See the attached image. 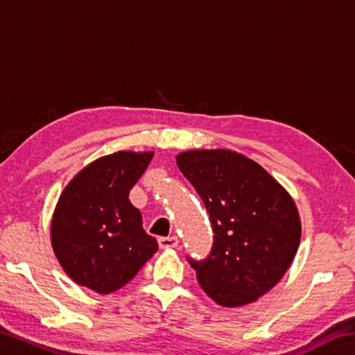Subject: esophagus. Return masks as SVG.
<instances>
[{
  "mask_svg": "<svg viewBox=\"0 0 355 355\" xmlns=\"http://www.w3.org/2000/svg\"><path fill=\"white\" fill-rule=\"evenodd\" d=\"M159 248H175L178 245V238L177 236H161L158 238Z\"/></svg>",
  "mask_w": 355,
  "mask_h": 355,
  "instance_id": "esophagus-1",
  "label": "esophagus"
}]
</instances>
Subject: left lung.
<instances>
[{
    "label": "left lung",
    "instance_id": "left-lung-1",
    "mask_svg": "<svg viewBox=\"0 0 355 355\" xmlns=\"http://www.w3.org/2000/svg\"><path fill=\"white\" fill-rule=\"evenodd\" d=\"M177 164L200 196L214 233L207 258L188 257L202 290L222 307L254 302L284 277L297 252L294 200L260 164L232 150H189Z\"/></svg>",
    "mask_w": 355,
    "mask_h": 355
}]
</instances>
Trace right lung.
<instances>
[{
    "instance_id": "right-lung-1",
    "label": "right lung",
    "mask_w": 355,
    "mask_h": 355,
    "mask_svg": "<svg viewBox=\"0 0 355 355\" xmlns=\"http://www.w3.org/2000/svg\"><path fill=\"white\" fill-rule=\"evenodd\" d=\"M152 158L153 152L101 156L65 186L51 219V245L78 285L110 294L127 285L158 250L128 199Z\"/></svg>"
}]
</instances>
